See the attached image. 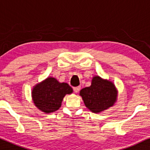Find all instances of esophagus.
Returning <instances> with one entry per match:
<instances>
[{
  "label": "esophagus",
  "mask_w": 150,
  "mask_h": 150,
  "mask_svg": "<svg viewBox=\"0 0 150 150\" xmlns=\"http://www.w3.org/2000/svg\"><path fill=\"white\" fill-rule=\"evenodd\" d=\"M81 87L80 86H77V87H74L73 88V91L75 93H78V92L79 91V90H80Z\"/></svg>",
  "instance_id": "1"
}]
</instances>
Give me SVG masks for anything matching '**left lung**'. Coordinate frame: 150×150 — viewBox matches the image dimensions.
<instances>
[{
	"label": "left lung",
	"mask_w": 150,
	"mask_h": 150,
	"mask_svg": "<svg viewBox=\"0 0 150 150\" xmlns=\"http://www.w3.org/2000/svg\"><path fill=\"white\" fill-rule=\"evenodd\" d=\"M79 95L88 109L99 113L112 106L117 101V91L112 82L95 76L91 86L81 89Z\"/></svg>",
	"instance_id": "left-lung-1"
}]
</instances>
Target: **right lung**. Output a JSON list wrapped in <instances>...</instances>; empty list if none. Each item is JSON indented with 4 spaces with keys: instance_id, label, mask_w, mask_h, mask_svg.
Returning <instances> with one entry per match:
<instances>
[{
    "instance_id": "add662e5",
    "label": "right lung",
    "mask_w": 150,
    "mask_h": 150,
    "mask_svg": "<svg viewBox=\"0 0 150 150\" xmlns=\"http://www.w3.org/2000/svg\"><path fill=\"white\" fill-rule=\"evenodd\" d=\"M73 93V89L67 83H59L53 77H48L38 83L32 90V99L39 110L51 113L61 107L62 101L67 94Z\"/></svg>"
}]
</instances>
